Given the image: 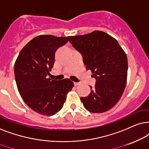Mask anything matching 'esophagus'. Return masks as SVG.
Returning a JSON list of instances; mask_svg holds the SVG:
<instances>
[{
	"label": "esophagus",
	"mask_w": 149,
	"mask_h": 149,
	"mask_svg": "<svg viewBox=\"0 0 149 149\" xmlns=\"http://www.w3.org/2000/svg\"><path fill=\"white\" fill-rule=\"evenodd\" d=\"M79 84H80V82H74L75 86H78V85H79Z\"/></svg>",
	"instance_id": "1"
}]
</instances>
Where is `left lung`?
<instances>
[{"instance_id":"obj_1","label":"left lung","mask_w":149,"mask_h":149,"mask_svg":"<svg viewBox=\"0 0 149 149\" xmlns=\"http://www.w3.org/2000/svg\"><path fill=\"white\" fill-rule=\"evenodd\" d=\"M69 41L83 56V62L97 80L95 88L81 97L84 108L102 113L113 108L121 97L127 79V57L114 37L103 31L71 36Z\"/></svg>"}]
</instances>
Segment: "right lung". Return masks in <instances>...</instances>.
<instances>
[{"instance_id":"obj_1","label":"right lung","mask_w":149,"mask_h":149,"mask_svg":"<svg viewBox=\"0 0 149 149\" xmlns=\"http://www.w3.org/2000/svg\"><path fill=\"white\" fill-rule=\"evenodd\" d=\"M69 37L41 35L22 49L14 65L17 90L24 102L35 112L52 116L63 108L67 95L74 86L69 78L52 80L55 52L68 42Z\"/></svg>"}]
</instances>
